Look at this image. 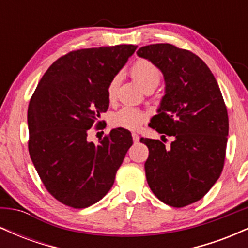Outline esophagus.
I'll return each mask as SVG.
<instances>
[{
  "label": "esophagus",
  "mask_w": 248,
  "mask_h": 248,
  "mask_svg": "<svg viewBox=\"0 0 248 248\" xmlns=\"http://www.w3.org/2000/svg\"><path fill=\"white\" fill-rule=\"evenodd\" d=\"M132 136H133V141L135 142V143H138V142L140 141V136H139L136 133H133Z\"/></svg>",
  "instance_id": "esophagus-1"
}]
</instances>
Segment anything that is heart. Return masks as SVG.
I'll return each instance as SVG.
<instances>
[{
	"instance_id": "b5f03b06",
	"label": "heart",
	"mask_w": 248,
	"mask_h": 248,
	"mask_svg": "<svg viewBox=\"0 0 248 248\" xmlns=\"http://www.w3.org/2000/svg\"><path fill=\"white\" fill-rule=\"evenodd\" d=\"M130 76L140 86L146 90L148 87L157 86L161 80V71L155 64L147 59H138L130 67ZM120 76L116 75L112 78L107 86V96L109 100L116 96ZM147 120V114L143 110L134 107H122L112 116V124L124 129L136 130Z\"/></svg>"
}]
</instances>
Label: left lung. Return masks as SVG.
<instances>
[{"instance_id":"obj_1","label":"left lung","mask_w":248,"mask_h":248,"mask_svg":"<svg viewBox=\"0 0 248 248\" xmlns=\"http://www.w3.org/2000/svg\"><path fill=\"white\" fill-rule=\"evenodd\" d=\"M136 53L155 64L166 81L149 126L173 138L168 148L160 140L141 139L149 149L148 186L168 205L186 206L203 198L223 171L229 135L223 95L207 65L190 51L161 43Z\"/></svg>"}]
</instances>
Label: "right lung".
I'll use <instances>...</instances> for the list:
<instances>
[{
  "label": "right lung",
  "instance_id": "obj_1",
  "mask_svg": "<svg viewBox=\"0 0 248 248\" xmlns=\"http://www.w3.org/2000/svg\"><path fill=\"white\" fill-rule=\"evenodd\" d=\"M136 45L71 51L47 69L28 108L29 154L46 190L57 201L85 209L109 191L133 144L124 128L110 130L95 144L91 127L109 106L107 86Z\"/></svg>",
  "mask_w": 248,
  "mask_h": 248
}]
</instances>
